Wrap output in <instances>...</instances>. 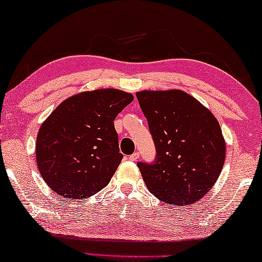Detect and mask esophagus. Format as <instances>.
<instances>
[{"instance_id":"esophagus-1","label":"esophagus","mask_w":262,"mask_h":262,"mask_svg":"<svg viewBox=\"0 0 262 262\" xmlns=\"http://www.w3.org/2000/svg\"><path fill=\"white\" fill-rule=\"evenodd\" d=\"M138 158H139V154L136 152L134 154H131V156L128 157V159H130L131 161H136V160H138Z\"/></svg>"}]
</instances>
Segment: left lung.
<instances>
[{
	"label": "left lung",
	"instance_id": "1",
	"mask_svg": "<svg viewBox=\"0 0 262 262\" xmlns=\"http://www.w3.org/2000/svg\"><path fill=\"white\" fill-rule=\"evenodd\" d=\"M156 146L153 162H138L144 182L169 204L195 203L211 189L225 161L220 123L204 105L178 89L136 94Z\"/></svg>",
	"mask_w": 262,
	"mask_h": 262
}]
</instances>
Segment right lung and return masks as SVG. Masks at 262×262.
I'll return each mask as SVG.
<instances>
[{
    "instance_id": "obj_1",
    "label": "right lung",
    "mask_w": 262,
    "mask_h": 262,
    "mask_svg": "<svg viewBox=\"0 0 262 262\" xmlns=\"http://www.w3.org/2000/svg\"><path fill=\"white\" fill-rule=\"evenodd\" d=\"M132 101L131 94L113 88L76 94L41 124L37 166L55 194L81 200L110 182L123 159L114 121Z\"/></svg>"
}]
</instances>
